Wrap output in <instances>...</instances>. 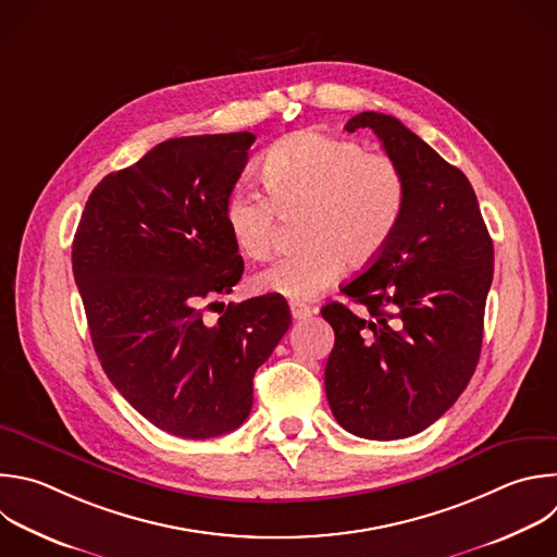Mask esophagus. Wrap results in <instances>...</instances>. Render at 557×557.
I'll use <instances>...</instances> for the list:
<instances>
[{"instance_id": "1", "label": "esophagus", "mask_w": 557, "mask_h": 557, "mask_svg": "<svg viewBox=\"0 0 557 557\" xmlns=\"http://www.w3.org/2000/svg\"><path fill=\"white\" fill-rule=\"evenodd\" d=\"M290 314L295 321H304V319H310L314 314V310L306 304H299V301H293L290 304Z\"/></svg>"}]
</instances>
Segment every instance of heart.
<instances>
[{
	"mask_svg": "<svg viewBox=\"0 0 557 557\" xmlns=\"http://www.w3.org/2000/svg\"><path fill=\"white\" fill-rule=\"evenodd\" d=\"M262 185L269 200L238 188L225 201L223 219L234 247L245 258L264 260L280 219L299 216L301 249L253 275L256 290L295 301L327 288L345 262H374L396 236L409 203V183L396 159L319 131H299L273 144L262 161Z\"/></svg>",
	"mask_w": 557,
	"mask_h": 557,
	"instance_id": "heart-1",
	"label": "heart"
}]
</instances>
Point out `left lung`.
<instances>
[{"label": "left lung", "mask_w": 557, "mask_h": 557, "mask_svg": "<svg viewBox=\"0 0 557 557\" xmlns=\"http://www.w3.org/2000/svg\"><path fill=\"white\" fill-rule=\"evenodd\" d=\"M372 128L409 183L387 249L343 284L358 317L332 301L325 396L336 422L364 440L411 437L468 387L481 354L494 247L466 174L394 115L362 111L345 131Z\"/></svg>", "instance_id": "obj_1"}]
</instances>
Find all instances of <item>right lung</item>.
<instances>
[{"mask_svg": "<svg viewBox=\"0 0 557 557\" xmlns=\"http://www.w3.org/2000/svg\"><path fill=\"white\" fill-rule=\"evenodd\" d=\"M253 141L243 131L157 144L96 185L72 245L104 374L135 411L183 440L247 420L258 367L290 327L275 295L230 304L216 325L201 312L243 277L223 210Z\"/></svg>", "mask_w": 557, "mask_h": 557, "instance_id": "1", "label": "right lung"}]
</instances>
